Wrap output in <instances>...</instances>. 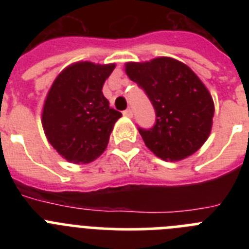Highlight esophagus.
<instances>
[{
  "instance_id": "esophagus-1",
  "label": "esophagus",
  "mask_w": 249,
  "mask_h": 249,
  "mask_svg": "<svg viewBox=\"0 0 249 249\" xmlns=\"http://www.w3.org/2000/svg\"><path fill=\"white\" fill-rule=\"evenodd\" d=\"M123 116L131 118L132 116H133V112H132V109H126V111H123Z\"/></svg>"
}]
</instances>
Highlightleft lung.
Returning a JSON list of instances; mask_svg holds the SVG:
<instances>
[{"label":"left lung","instance_id":"left-lung-1","mask_svg":"<svg viewBox=\"0 0 249 249\" xmlns=\"http://www.w3.org/2000/svg\"><path fill=\"white\" fill-rule=\"evenodd\" d=\"M129 80L148 96L155 126L138 128L146 146L164 160H179L198 151L212 128L211 93L188 66L169 57L126 63Z\"/></svg>","mask_w":249,"mask_h":249}]
</instances>
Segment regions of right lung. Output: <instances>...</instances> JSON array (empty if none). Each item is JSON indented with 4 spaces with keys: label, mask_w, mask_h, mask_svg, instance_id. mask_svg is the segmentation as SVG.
Returning <instances> with one entry per match:
<instances>
[{
    "label": "right lung",
    "mask_w": 249,
    "mask_h": 249,
    "mask_svg": "<svg viewBox=\"0 0 249 249\" xmlns=\"http://www.w3.org/2000/svg\"><path fill=\"white\" fill-rule=\"evenodd\" d=\"M111 65L77 62L57 76L43 105L42 126L48 142L73 163H89L100 157L122 113L109 107L103 96Z\"/></svg>",
    "instance_id": "add662e5"
}]
</instances>
